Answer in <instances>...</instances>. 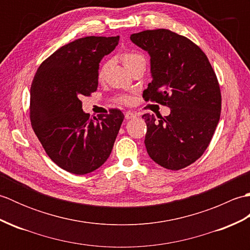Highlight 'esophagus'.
I'll use <instances>...</instances> for the list:
<instances>
[{
    "instance_id": "obj_1",
    "label": "esophagus",
    "mask_w": 250,
    "mask_h": 250,
    "mask_svg": "<svg viewBox=\"0 0 250 250\" xmlns=\"http://www.w3.org/2000/svg\"><path fill=\"white\" fill-rule=\"evenodd\" d=\"M125 119H133L136 117V114L132 113V111H125Z\"/></svg>"
}]
</instances>
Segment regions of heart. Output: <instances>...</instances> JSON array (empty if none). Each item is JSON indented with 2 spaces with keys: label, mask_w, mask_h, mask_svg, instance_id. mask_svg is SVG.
<instances>
[{
  "label": "heart",
  "mask_w": 250,
  "mask_h": 250,
  "mask_svg": "<svg viewBox=\"0 0 250 250\" xmlns=\"http://www.w3.org/2000/svg\"><path fill=\"white\" fill-rule=\"evenodd\" d=\"M121 59H122V62H124L125 66L128 67L131 64H133L134 62L145 59V58L140 54H136V52H125V54L122 55ZM117 101H118L119 103L128 104L130 102V97H128V95H120V97L117 98Z\"/></svg>",
  "instance_id": "heart-1"
}]
</instances>
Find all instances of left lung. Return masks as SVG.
Masks as SVG:
<instances>
[{
  "label": "left lung",
  "mask_w": 250,
  "mask_h": 250,
  "mask_svg": "<svg viewBox=\"0 0 250 250\" xmlns=\"http://www.w3.org/2000/svg\"><path fill=\"white\" fill-rule=\"evenodd\" d=\"M130 40L150 56L152 81L143 98L171 109L159 119L143 115L147 152L159 166L182 169L203 155L219 122L221 93L216 74L199 46L169 30L143 31Z\"/></svg>",
  "instance_id": "8db88e82"
}]
</instances>
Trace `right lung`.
Wrapping results in <instances>:
<instances>
[{"label": "right lung", "mask_w": 250, "mask_h": 250, "mask_svg": "<svg viewBox=\"0 0 250 250\" xmlns=\"http://www.w3.org/2000/svg\"><path fill=\"white\" fill-rule=\"evenodd\" d=\"M118 42L119 36H87L62 46L32 82V128L51 160L72 174L91 173L107 160L124 121L116 108L90 118L81 101L97 90L100 62Z\"/></svg>", "instance_id": "add662e5"}]
</instances>
